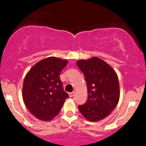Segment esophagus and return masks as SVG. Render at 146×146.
I'll return each instance as SVG.
<instances>
[{
	"instance_id": "1",
	"label": "esophagus",
	"mask_w": 146,
	"mask_h": 146,
	"mask_svg": "<svg viewBox=\"0 0 146 146\" xmlns=\"http://www.w3.org/2000/svg\"><path fill=\"white\" fill-rule=\"evenodd\" d=\"M69 96L70 97H73V95H74V92H69L68 93Z\"/></svg>"
}]
</instances>
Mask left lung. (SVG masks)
I'll list each match as a JSON object with an SVG mask.
<instances>
[{"mask_svg": "<svg viewBox=\"0 0 146 146\" xmlns=\"http://www.w3.org/2000/svg\"><path fill=\"white\" fill-rule=\"evenodd\" d=\"M77 65L85 76L88 92V100L78 106L79 110L90 121H100L110 115L119 102L118 76L110 65L98 57L78 60Z\"/></svg>", "mask_w": 146, "mask_h": 146, "instance_id": "1", "label": "left lung"}]
</instances>
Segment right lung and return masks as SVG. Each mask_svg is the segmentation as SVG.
<instances>
[{
    "label": "right lung",
    "instance_id": "right-lung-1",
    "mask_svg": "<svg viewBox=\"0 0 146 146\" xmlns=\"http://www.w3.org/2000/svg\"><path fill=\"white\" fill-rule=\"evenodd\" d=\"M67 64L66 59L48 57L36 63L26 74L23 86V101L38 119L48 121L54 119L68 98L59 76Z\"/></svg>",
    "mask_w": 146,
    "mask_h": 146
}]
</instances>
